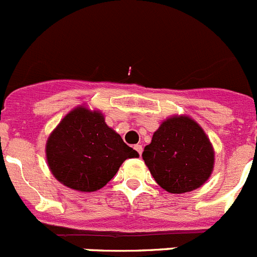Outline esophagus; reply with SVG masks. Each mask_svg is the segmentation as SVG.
I'll return each instance as SVG.
<instances>
[{"label": "esophagus", "mask_w": 257, "mask_h": 257, "mask_svg": "<svg viewBox=\"0 0 257 257\" xmlns=\"http://www.w3.org/2000/svg\"><path fill=\"white\" fill-rule=\"evenodd\" d=\"M134 150H136L137 152L140 153V156L142 155V151H143V148H142V146H141V145H136V146H134Z\"/></svg>", "instance_id": "obj_1"}]
</instances>
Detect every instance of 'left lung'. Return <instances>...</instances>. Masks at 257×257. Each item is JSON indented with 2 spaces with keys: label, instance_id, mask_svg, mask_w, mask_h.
<instances>
[{
  "label": "left lung",
  "instance_id": "1",
  "mask_svg": "<svg viewBox=\"0 0 257 257\" xmlns=\"http://www.w3.org/2000/svg\"><path fill=\"white\" fill-rule=\"evenodd\" d=\"M156 183L172 194L200 188L214 167V150L201 126L186 115L169 117L142 153Z\"/></svg>",
  "mask_w": 257,
  "mask_h": 257
}]
</instances>
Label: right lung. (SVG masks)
I'll list each match as a JSON object with an SVG mask.
<instances>
[{
	"mask_svg": "<svg viewBox=\"0 0 257 257\" xmlns=\"http://www.w3.org/2000/svg\"><path fill=\"white\" fill-rule=\"evenodd\" d=\"M53 176L67 188L91 193L115 176L126 158L138 152L106 125L99 110L78 106L50 133L45 146Z\"/></svg>",
	"mask_w": 257,
	"mask_h": 257,
	"instance_id": "1",
	"label": "right lung"
}]
</instances>
